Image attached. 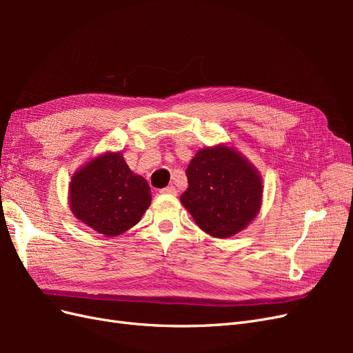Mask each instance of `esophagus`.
Here are the masks:
<instances>
[{"mask_svg":"<svg viewBox=\"0 0 353 353\" xmlns=\"http://www.w3.org/2000/svg\"><path fill=\"white\" fill-rule=\"evenodd\" d=\"M160 193H162V194H172V196H175V194H176V188H175L174 185L165 187V188L160 190Z\"/></svg>","mask_w":353,"mask_h":353,"instance_id":"1","label":"esophagus"}]
</instances>
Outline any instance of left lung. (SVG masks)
<instances>
[{"label": "left lung", "instance_id": "1", "mask_svg": "<svg viewBox=\"0 0 353 353\" xmlns=\"http://www.w3.org/2000/svg\"><path fill=\"white\" fill-rule=\"evenodd\" d=\"M185 175L188 188L181 203L212 237L234 236L261 210L263 187L258 169L228 145L201 148Z\"/></svg>", "mask_w": 353, "mask_h": 353}]
</instances>
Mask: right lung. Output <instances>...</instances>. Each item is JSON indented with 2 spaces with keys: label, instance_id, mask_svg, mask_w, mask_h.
I'll use <instances>...</instances> for the list:
<instances>
[{
  "label": "right lung",
  "instance_id": "add662e5",
  "mask_svg": "<svg viewBox=\"0 0 353 353\" xmlns=\"http://www.w3.org/2000/svg\"><path fill=\"white\" fill-rule=\"evenodd\" d=\"M150 201V185L132 172L122 153H104L90 160L69 185L73 215L108 237L132 228Z\"/></svg>",
  "mask_w": 353,
  "mask_h": 353
}]
</instances>
